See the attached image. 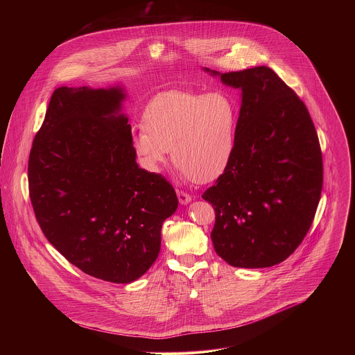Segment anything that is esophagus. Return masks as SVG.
Segmentation results:
<instances>
[{
    "mask_svg": "<svg viewBox=\"0 0 355 355\" xmlns=\"http://www.w3.org/2000/svg\"><path fill=\"white\" fill-rule=\"evenodd\" d=\"M177 196H178V201L181 205H187V203L191 202V196L187 194L185 191L177 190Z\"/></svg>",
    "mask_w": 355,
    "mask_h": 355,
    "instance_id": "esophagus-1",
    "label": "esophagus"
}]
</instances>
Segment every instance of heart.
Segmentation results:
<instances>
[{
    "instance_id": "heart-1",
    "label": "heart",
    "mask_w": 355,
    "mask_h": 355,
    "mask_svg": "<svg viewBox=\"0 0 355 355\" xmlns=\"http://www.w3.org/2000/svg\"><path fill=\"white\" fill-rule=\"evenodd\" d=\"M236 102L222 92H168L144 113L132 145L145 169L158 173L173 162L197 184L216 181L227 169L236 145Z\"/></svg>"
}]
</instances>
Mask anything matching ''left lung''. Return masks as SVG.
I'll return each instance as SVG.
<instances>
[{"label":"left lung","mask_w":355,"mask_h":355,"mask_svg":"<svg viewBox=\"0 0 355 355\" xmlns=\"http://www.w3.org/2000/svg\"><path fill=\"white\" fill-rule=\"evenodd\" d=\"M241 90L232 161L203 193L216 210L211 241L234 268H270L307 234L321 200L318 135L300 97L270 68L220 73Z\"/></svg>","instance_id":"8db88e82"}]
</instances>
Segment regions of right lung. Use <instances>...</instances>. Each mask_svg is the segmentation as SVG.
I'll return each mask as SVG.
<instances>
[{
	"label": "right lung",
	"instance_id": "right-lung-1",
	"mask_svg": "<svg viewBox=\"0 0 355 355\" xmlns=\"http://www.w3.org/2000/svg\"><path fill=\"white\" fill-rule=\"evenodd\" d=\"M122 86H61L29 155V196L51 245L86 274L113 284L144 275L178 207L173 186L135 162Z\"/></svg>",
	"mask_w": 355,
	"mask_h": 355
}]
</instances>
